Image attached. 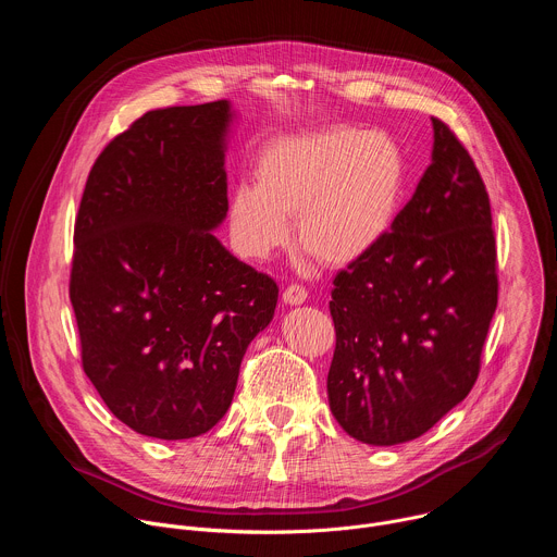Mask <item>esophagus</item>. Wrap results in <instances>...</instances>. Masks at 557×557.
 I'll return each mask as SVG.
<instances>
[{
	"label": "esophagus",
	"instance_id": "esophagus-1",
	"mask_svg": "<svg viewBox=\"0 0 557 557\" xmlns=\"http://www.w3.org/2000/svg\"><path fill=\"white\" fill-rule=\"evenodd\" d=\"M282 299H284V304H288V306H299V304H304V301L308 299V293H306V288H304V286H299V284H290V286H286V288H284Z\"/></svg>",
	"mask_w": 557,
	"mask_h": 557
}]
</instances>
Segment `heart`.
I'll list each match as a JSON object with an SVG mask.
<instances>
[{
	"label": "heart",
	"mask_w": 557,
	"mask_h": 557,
	"mask_svg": "<svg viewBox=\"0 0 557 557\" xmlns=\"http://www.w3.org/2000/svg\"><path fill=\"white\" fill-rule=\"evenodd\" d=\"M256 185L228 194V231L245 258L282 249L295 218L297 245L326 267H350L389 231L404 196L406 165L396 143L376 132L333 125L267 140Z\"/></svg>",
	"instance_id": "obj_1"
}]
</instances>
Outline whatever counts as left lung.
Returning <instances> with one entry per match:
<instances>
[{
    "label": "left lung",
    "mask_w": 557,
    "mask_h": 557,
    "mask_svg": "<svg viewBox=\"0 0 557 557\" xmlns=\"http://www.w3.org/2000/svg\"><path fill=\"white\" fill-rule=\"evenodd\" d=\"M432 163L389 233L337 273L329 404L368 445L419 438L469 394L498 304L485 183L432 116Z\"/></svg>",
    "instance_id": "obj_1"
}]
</instances>
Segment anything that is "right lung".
I'll return each instance as SVG.
<instances>
[{"mask_svg":"<svg viewBox=\"0 0 557 557\" xmlns=\"http://www.w3.org/2000/svg\"><path fill=\"white\" fill-rule=\"evenodd\" d=\"M235 112L151 110L97 158L74 224L70 301L84 370L110 412L165 441L228 410L277 284L228 253L224 151Z\"/></svg>","mask_w":557,"mask_h":557,"instance_id":"add662e5","label":"right lung"}]
</instances>
